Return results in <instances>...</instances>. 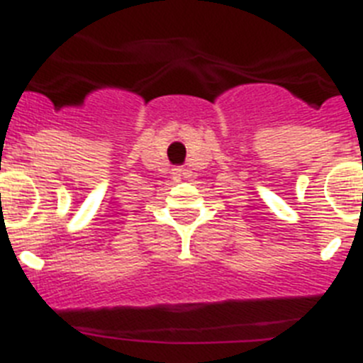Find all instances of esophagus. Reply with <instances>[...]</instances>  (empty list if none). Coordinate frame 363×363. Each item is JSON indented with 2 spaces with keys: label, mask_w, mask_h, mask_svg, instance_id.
<instances>
[{
  "label": "esophagus",
  "mask_w": 363,
  "mask_h": 363,
  "mask_svg": "<svg viewBox=\"0 0 363 363\" xmlns=\"http://www.w3.org/2000/svg\"><path fill=\"white\" fill-rule=\"evenodd\" d=\"M174 174H179V169H176V172H174Z\"/></svg>",
  "instance_id": "esophagus-1"
}]
</instances>
